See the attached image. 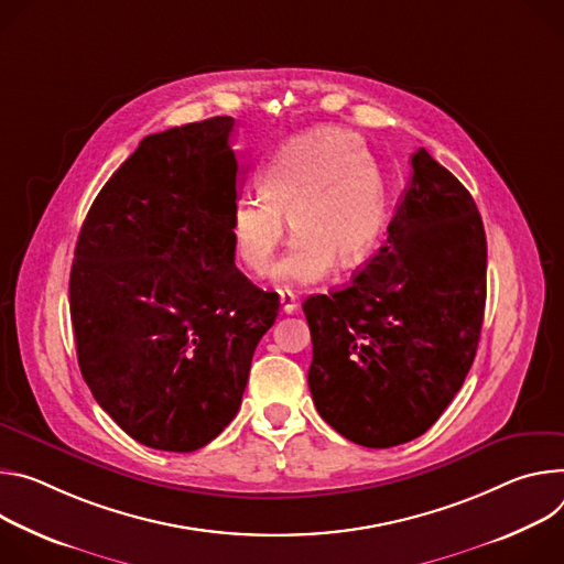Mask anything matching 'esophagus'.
<instances>
[{
	"instance_id": "esophagus-1",
	"label": "esophagus",
	"mask_w": 564,
	"mask_h": 564,
	"mask_svg": "<svg viewBox=\"0 0 564 564\" xmlns=\"http://www.w3.org/2000/svg\"><path fill=\"white\" fill-rule=\"evenodd\" d=\"M280 302H282V311L284 314H295L297 311V297L291 291H280Z\"/></svg>"
}]
</instances>
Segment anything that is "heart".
<instances>
[{"mask_svg": "<svg viewBox=\"0 0 564 564\" xmlns=\"http://www.w3.org/2000/svg\"><path fill=\"white\" fill-rule=\"evenodd\" d=\"M258 193L239 199L228 219L235 260L248 273H269L284 239L282 217L295 237L275 271L280 284H314L334 262L358 267L379 241L381 176L349 132L325 128L293 139L258 172Z\"/></svg>", "mask_w": 564, "mask_h": 564, "instance_id": "1", "label": "heart"}]
</instances>
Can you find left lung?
Listing matches in <instances>:
<instances>
[{"mask_svg":"<svg viewBox=\"0 0 564 564\" xmlns=\"http://www.w3.org/2000/svg\"><path fill=\"white\" fill-rule=\"evenodd\" d=\"M486 304V235L466 187L423 148L388 243L351 284L302 308L308 390L345 440L392 448L421 436L464 386Z\"/></svg>","mask_w":564,"mask_h":564,"instance_id":"obj_1","label":"left lung"}]
</instances>
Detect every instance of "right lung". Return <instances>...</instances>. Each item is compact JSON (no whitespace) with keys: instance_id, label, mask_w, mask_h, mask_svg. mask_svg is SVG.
Wrapping results in <instances>:
<instances>
[{"instance_id":"add662e5","label":"right lung","mask_w":564,"mask_h":564,"mask_svg":"<svg viewBox=\"0 0 564 564\" xmlns=\"http://www.w3.org/2000/svg\"><path fill=\"white\" fill-rule=\"evenodd\" d=\"M235 118L150 134L78 235L69 302L98 405L148 448L193 453L235 419L280 297L237 267Z\"/></svg>"}]
</instances>
